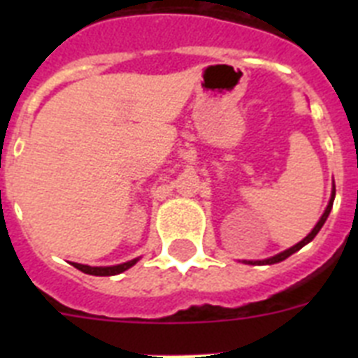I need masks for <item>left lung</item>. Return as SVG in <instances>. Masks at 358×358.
Instances as JSON below:
<instances>
[{
    "instance_id": "obj_1",
    "label": "left lung",
    "mask_w": 358,
    "mask_h": 358,
    "mask_svg": "<svg viewBox=\"0 0 358 358\" xmlns=\"http://www.w3.org/2000/svg\"><path fill=\"white\" fill-rule=\"evenodd\" d=\"M334 199H335V182H334V186H331V197H330V201H328L327 210H324V213L321 215V218H319V220H317V224H315V226H314V229L310 231L308 235H306L305 238L301 240V242H297L296 245H292V248H289V249H285V251L278 252V255L271 256V258H265V260H243V264H249V265H273V264H280V262L287 260L289 256H292L294 252H297L301 248H305L306 243H310V242H312V240L315 238V235H317L319 231H321V227L324 226V222H327L328 215H330V211H331V206H334Z\"/></svg>"
}]
</instances>
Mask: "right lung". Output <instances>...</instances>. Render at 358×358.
Returning <instances> with one entry per match:
<instances>
[{"label": "right lung", "instance_id": "right-lung-1", "mask_svg": "<svg viewBox=\"0 0 358 358\" xmlns=\"http://www.w3.org/2000/svg\"><path fill=\"white\" fill-rule=\"evenodd\" d=\"M140 262V258H134L131 262H125V264H120V265H109V267H91V265H82V264H75L73 262V267H77L78 271L85 274H91V276H116V274L123 273V271H127L131 268L132 265H136Z\"/></svg>", "mask_w": 358, "mask_h": 358}]
</instances>
